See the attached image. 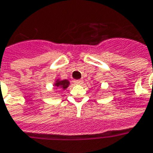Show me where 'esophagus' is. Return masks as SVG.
Segmentation results:
<instances>
[{
    "label": "esophagus",
    "instance_id": "obj_1",
    "mask_svg": "<svg viewBox=\"0 0 153 153\" xmlns=\"http://www.w3.org/2000/svg\"><path fill=\"white\" fill-rule=\"evenodd\" d=\"M74 83L75 84H83V80L82 79H76L74 81Z\"/></svg>",
    "mask_w": 153,
    "mask_h": 153
}]
</instances>
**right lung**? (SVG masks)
<instances>
[{
    "label": "right lung",
    "instance_id": "1",
    "mask_svg": "<svg viewBox=\"0 0 153 153\" xmlns=\"http://www.w3.org/2000/svg\"><path fill=\"white\" fill-rule=\"evenodd\" d=\"M57 87H61L62 88H66L69 86V82L67 80H62V81H59L55 84Z\"/></svg>",
    "mask_w": 153,
    "mask_h": 153
}]
</instances>
